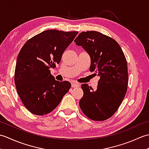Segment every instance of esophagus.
<instances>
[{
    "label": "esophagus",
    "instance_id": "34e87169",
    "mask_svg": "<svg viewBox=\"0 0 149 149\" xmlns=\"http://www.w3.org/2000/svg\"><path fill=\"white\" fill-rule=\"evenodd\" d=\"M80 86L79 84H78L77 83H72V88H77Z\"/></svg>",
    "mask_w": 149,
    "mask_h": 149
}]
</instances>
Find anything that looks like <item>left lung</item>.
I'll list each match as a JSON object with an SVG mask.
<instances>
[{
    "instance_id": "left-lung-1",
    "label": "left lung",
    "mask_w": 149,
    "mask_h": 149,
    "mask_svg": "<svg viewBox=\"0 0 149 149\" xmlns=\"http://www.w3.org/2000/svg\"><path fill=\"white\" fill-rule=\"evenodd\" d=\"M74 42L89 54L90 72L100 77L95 90L87 84L81 85L84 94L79 101L80 108L95 121L108 119L118 109L127 92L128 71L124 54L115 40L97 31L82 32Z\"/></svg>"
}]
</instances>
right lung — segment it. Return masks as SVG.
<instances>
[{"instance_id": "add662e5", "label": "right lung", "mask_w": 149, "mask_h": 149, "mask_svg": "<svg viewBox=\"0 0 149 149\" xmlns=\"http://www.w3.org/2000/svg\"><path fill=\"white\" fill-rule=\"evenodd\" d=\"M77 34L47 30L22 47L16 63L15 84L22 103L31 113L44 115L52 111L70 88V82L56 81L50 68L60 63Z\"/></svg>"}]
</instances>
